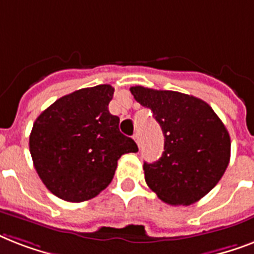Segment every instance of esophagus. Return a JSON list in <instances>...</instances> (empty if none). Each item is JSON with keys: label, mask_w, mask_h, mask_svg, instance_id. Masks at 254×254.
<instances>
[{"label": "esophagus", "mask_w": 254, "mask_h": 254, "mask_svg": "<svg viewBox=\"0 0 254 254\" xmlns=\"http://www.w3.org/2000/svg\"><path fill=\"white\" fill-rule=\"evenodd\" d=\"M133 138H134L135 143H137V145H138V147L141 146V137H139V134H138V133H135V134L133 135Z\"/></svg>", "instance_id": "1"}]
</instances>
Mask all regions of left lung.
I'll return each mask as SVG.
<instances>
[{"instance_id":"left-lung-1","label":"left lung","mask_w":254,"mask_h":254,"mask_svg":"<svg viewBox=\"0 0 254 254\" xmlns=\"http://www.w3.org/2000/svg\"><path fill=\"white\" fill-rule=\"evenodd\" d=\"M131 95L153 112L165 135V151L143 163L145 181L165 203L190 205L220 181L231 157V138L221 120L203 100L175 91L135 85Z\"/></svg>"}]
</instances>
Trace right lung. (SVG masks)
<instances>
[{"mask_svg": "<svg viewBox=\"0 0 254 254\" xmlns=\"http://www.w3.org/2000/svg\"><path fill=\"white\" fill-rule=\"evenodd\" d=\"M115 88H83L65 95L38 116L30 154L45 186L63 200H89L107 189L117 161L138 147L119 129L108 105Z\"/></svg>", "mask_w": 254, "mask_h": 254, "instance_id": "right-lung-1", "label": "right lung"}]
</instances>
